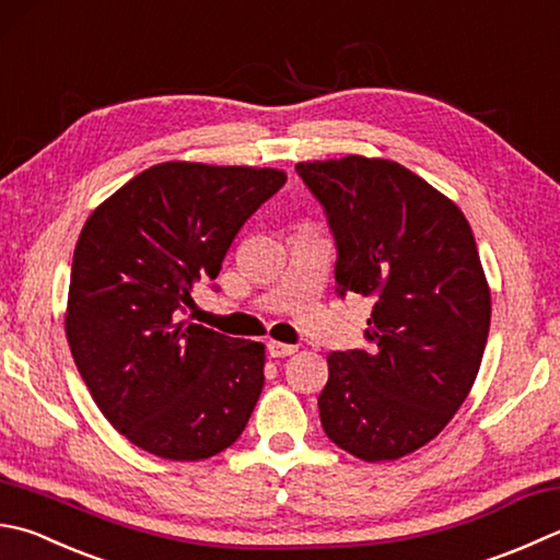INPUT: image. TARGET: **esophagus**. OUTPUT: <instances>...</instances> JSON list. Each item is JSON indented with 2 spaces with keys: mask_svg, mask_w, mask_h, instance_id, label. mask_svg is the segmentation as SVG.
<instances>
[{
  "mask_svg": "<svg viewBox=\"0 0 560 560\" xmlns=\"http://www.w3.org/2000/svg\"><path fill=\"white\" fill-rule=\"evenodd\" d=\"M268 353H270L272 358H284V355L298 353V346L282 343V341H268Z\"/></svg>",
  "mask_w": 560,
  "mask_h": 560,
  "instance_id": "obj_1",
  "label": "esophagus"
}]
</instances>
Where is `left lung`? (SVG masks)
I'll return each instance as SVG.
<instances>
[{"label": "left lung", "instance_id": "left-lung-1", "mask_svg": "<svg viewBox=\"0 0 560 560\" xmlns=\"http://www.w3.org/2000/svg\"><path fill=\"white\" fill-rule=\"evenodd\" d=\"M339 248V292L371 298L368 351L326 355L322 427L380 463L436 439L476 383L490 284L468 219L424 177L387 158L298 163Z\"/></svg>", "mask_w": 560, "mask_h": 560}]
</instances>
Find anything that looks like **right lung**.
Here are the masks:
<instances>
[{"instance_id": "add662e5", "label": "right lung", "mask_w": 560, "mask_h": 560, "mask_svg": "<svg viewBox=\"0 0 560 560\" xmlns=\"http://www.w3.org/2000/svg\"><path fill=\"white\" fill-rule=\"evenodd\" d=\"M284 180L278 167L167 161L84 221L66 307L70 353L109 424L158 458H212L248 424L266 346L180 312Z\"/></svg>"}]
</instances>
